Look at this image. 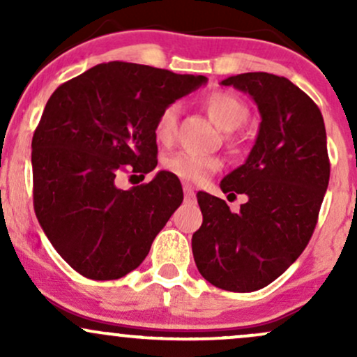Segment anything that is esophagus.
I'll list each match as a JSON object with an SVG mask.
<instances>
[{"label": "esophagus", "mask_w": 357, "mask_h": 357, "mask_svg": "<svg viewBox=\"0 0 357 357\" xmlns=\"http://www.w3.org/2000/svg\"><path fill=\"white\" fill-rule=\"evenodd\" d=\"M184 202H188V203H191V202H195V191L191 190V186H184Z\"/></svg>", "instance_id": "esophagus-1"}]
</instances>
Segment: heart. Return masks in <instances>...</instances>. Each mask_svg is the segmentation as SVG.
<instances>
[{"mask_svg":"<svg viewBox=\"0 0 357 357\" xmlns=\"http://www.w3.org/2000/svg\"><path fill=\"white\" fill-rule=\"evenodd\" d=\"M204 107L216 126L223 130H235L247 121L248 107L243 100L230 92H215L204 100ZM181 107L179 104H169L159 112L155 121V137L161 142H171L178 132V122ZM221 162L215 155L178 153L169 155L165 161V167L176 178L186 184H203L220 169Z\"/></svg>","mask_w":357,"mask_h":357,"instance_id":"1","label":"heart"}]
</instances>
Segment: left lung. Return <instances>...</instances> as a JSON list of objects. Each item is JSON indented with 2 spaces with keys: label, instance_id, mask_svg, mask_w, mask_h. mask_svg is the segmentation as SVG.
<instances>
[{
  "label": "left lung",
  "instance_id": "left-lung-1",
  "mask_svg": "<svg viewBox=\"0 0 357 357\" xmlns=\"http://www.w3.org/2000/svg\"><path fill=\"white\" fill-rule=\"evenodd\" d=\"M221 85L248 93L261 122L245 165L220 184L247 196L240 211L196 195L203 223L192 235V257L210 284L253 292L280 277L312 236L331 174L326 126L315 102L285 77L250 72Z\"/></svg>",
  "mask_w": 357,
  "mask_h": 357
}]
</instances>
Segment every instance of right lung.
I'll use <instances>...</instances> for the list:
<instances>
[{
    "label": "right lung",
    "mask_w": 357,
    "mask_h": 357,
    "mask_svg": "<svg viewBox=\"0 0 357 357\" xmlns=\"http://www.w3.org/2000/svg\"><path fill=\"white\" fill-rule=\"evenodd\" d=\"M206 80L109 61L52 93L31 141L33 206L53 248L80 275L116 280L132 272L183 203L169 171L130 190H119L116 176L144 179L158 166L159 112Z\"/></svg>",
    "instance_id": "add662e5"
}]
</instances>
